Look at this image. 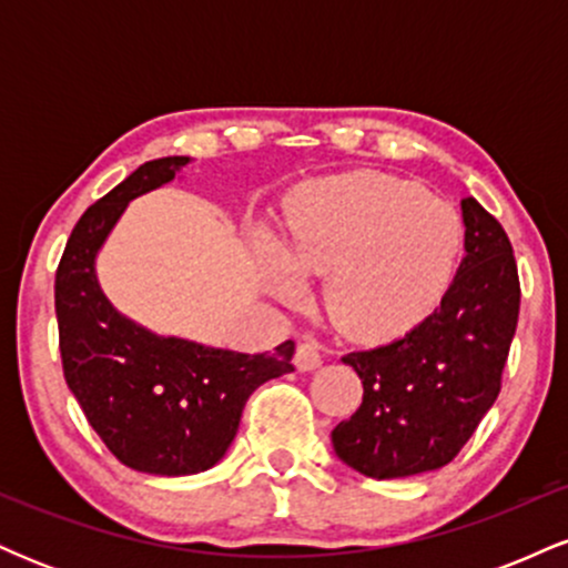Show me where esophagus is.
<instances>
[{"label": "esophagus", "instance_id": "34e87169", "mask_svg": "<svg viewBox=\"0 0 568 568\" xmlns=\"http://www.w3.org/2000/svg\"><path fill=\"white\" fill-rule=\"evenodd\" d=\"M293 366L298 371H315L323 366V355H321V347H317L315 342H310V338H304V342H298L296 347V355H293Z\"/></svg>", "mask_w": 568, "mask_h": 568}]
</instances>
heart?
<instances>
[{
    "label": "heart",
    "mask_w": 568,
    "mask_h": 568,
    "mask_svg": "<svg viewBox=\"0 0 568 568\" xmlns=\"http://www.w3.org/2000/svg\"><path fill=\"white\" fill-rule=\"evenodd\" d=\"M459 247L452 205L395 175L349 173L306 189L258 258L277 298L293 302L304 277L325 275V317L355 342H387L438 302Z\"/></svg>",
    "instance_id": "1"
}]
</instances>
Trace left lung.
<instances>
[{
  "mask_svg": "<svg viewBox=\"0 0 568 568\" xmlns=\"http://www.w3.org/2000/svg\"><path fill=\"white\" fill-rule=\"evenodd\" d=\"M462 224L465 258L433 315L395 342L342 357L361 376L363 403L331 443L368 478L440 470L499 395L518 325V266L501 224L475 197L462 200Z\"/></svg>",
  "mask_w": 568,
  "mask_h": 568,
  "instance_id": "obj_1",
  "label": "left lung"
}]
</instances>
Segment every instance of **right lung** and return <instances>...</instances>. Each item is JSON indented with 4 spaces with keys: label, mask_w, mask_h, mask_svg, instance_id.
<instances>
[{
    "label": "right lung",
    "mask_w": 568,
    "mask_h": 568,
    "mask_svg": "<svg viewBox=\"0 0 568 568\" xmlns=\"http://www.w3.org/2000/svg\"><path fill=\"white\" fill-rule=\"evenodd\" d=\"M192 158L143 162L77 221L55 272L63 376L98 438L122 465L149 475L211 470L230 452L253 389L291 374L293 342L234 352L154 334L122 315L98 283L109 234L141 194L181 179Z\"/></svg>",
    "instance_id": "right-lung-1"
}]
</instances>
